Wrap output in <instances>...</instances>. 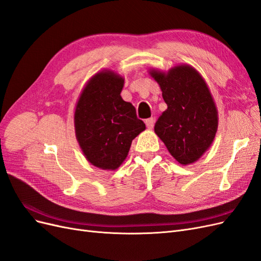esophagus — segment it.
Segmentation results:
<instances>
[{"mask_svg": "<svg viewBox=\"0 0 261 261\" xmlns=\"http://www.w3.org/2000/svg\"><path fill=\"white\" fill-rule=\"evenodd\" d=\"M146 125L149 129H151L154 125V118L150 117V118H148V120H146Z\"/></svg>", "mask_w": 261, "mask_h": 261, "instance_id": "obj_1", "label": "esophagus"}]
</instances>
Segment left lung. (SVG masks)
<instances>
[{"label":"left lung","mask_w":261,"mask_h":261,"mask_svg":"<svg viewBox=\"0 0 261 261\" xmlns=\"http://www.w3.org/2000/svg\"><path fill=\"white\" fill-rule=\"evenodd\" d=\"M159 84L168 109L154 125V133L181 165L199 160L215 140L219 116L207 83L188 64L168 72L149 69Z\"/></svg>","instance_id":"left-lung-1"}]
</instances>
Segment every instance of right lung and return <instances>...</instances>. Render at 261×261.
Listing matches in <instances>:
<instances>
[{
	"mask_svg": "<svg viewBox=\"0 0 261 261\" xmlns=\"http://www.w3.org/2000/svg\"><path fill=\"white\" fill-rule=\"evenodd\" d=\"M124 77L102 69L87 82L75 108V135L88 162L116 170L128 154L133 139L146 129L130 102L122 99Z\"/></svg>",
	"mask_w": 261,
	"mask_h": 261,
	"instance_id": "obj_1",
	"label": "right lung"
}]
</instances>
